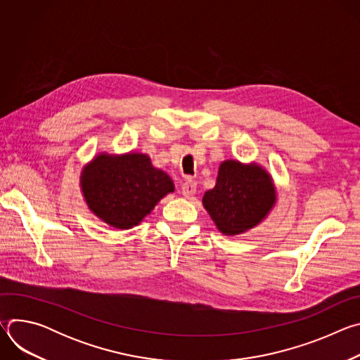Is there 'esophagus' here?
<instances>
[{
    "label": "esophagus",
    "mask_w": 360,
    "mask_h": 360,
    "mask_svg": "<svg viewBox=\"0 0 360 360\" xmlns=\"http://www.w3.org/2000/svg\"><path fill=\"white\" fill-rule=\"evenodd\" d=\"M196 193V182L195 181H186L184 185H182V195L185 198H192L193 195Z\"/></svg>",
    "instance_id": "esophagus-1"
}]
</instances>
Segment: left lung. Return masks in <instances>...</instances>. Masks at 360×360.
<instances>
[{"mask_svg":"<svg viewBox=\"0 0 360 360\" xmlns=\"http://www.w3.org/2000/svg\"><path fill=\"white\" fill-rule=\"evenodd\" d=\"M276 200L274 178L262 165L225 160L214 189L205 192L202 205L221 233L235 236L264 222Z\"/></svg>","mask_w":360,"mask_h":360,"instance_id":"obj_1","label":"left lung"}]
</instances>
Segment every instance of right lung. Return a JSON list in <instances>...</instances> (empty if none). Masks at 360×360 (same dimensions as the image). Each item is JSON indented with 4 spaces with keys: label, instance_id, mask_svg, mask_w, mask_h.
<instances>
[{
    "label": "right lung",
    "instance_id": "obj_1",
    "mask_svg": "<svg viewBox=\"0 0 360 360\" xmlns=\"http://www.w3.org/2000/svg\"><path fill=\"white\" fill-rule=\"evenodd\" d=\"M79 186L88 210L115 229H131L175 191L171 176L146 153L98 152L84 165Z\"/></svg>",
    "mask_w": 360,
    "mask_h": 360
}]
</instances>
